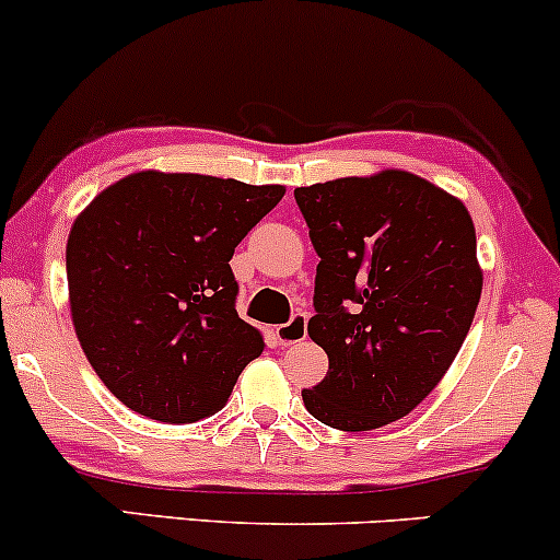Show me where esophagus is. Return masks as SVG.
I'll return each mask as SVG.
<instances>
[{
    "label": "esophagus",
    "mask_w": 560,
    "mask_h": 560,
    "mask_svg": "<svg viewBox=\"0 0 560 560\" xmlns=\"http://www.w3.org/2000/svg\"><path fill=\"white\" fill-rule=\"evenodd\" d=\"M305 337H307V316H302V313H298L289 324L276 326V339H279V345L302 342Z\"/></svg>",
    "instance_id": "obj_1"
}]
</instances>
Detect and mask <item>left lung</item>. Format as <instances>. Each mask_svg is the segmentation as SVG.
Segmentation results:
<instances>
[{"label": "left lung", "instance_id": "8db88e82", "mask_svg": "<svg viewBox=\"0 0 560 560\" xmlns=\"http://www.w3.org/2000/svg\"><path fill=\"white\" fill-rule=\"evenodd\" d=\"M294 199L320 258L307 334L329 355L302 402L339 432L387 427L442 382L471 329L485 281L471 215L400 168L300 186Z\"/></svg>", "mask_w": 560, "mask_h": 560}]
</instances>
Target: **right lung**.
Wrapping results in <instances>:
<instances>
[{"mask_svg": "<svg viewBox=\"0 0 560 560\" xmlns=\"http://www.w3.org/2000/svg\"><path fill=\"white\" fill-rule=\"evenodd\" d=\"M202 173H128L68 234V302L83 355L126 408L191 423L226 405L260 331L236 316L231 255L284 197Z\"/></svg>", "mask_w": 560, "mask_h": 560, "instance_id": "right-lung-1", "label": "right lung"}]
</instances>
